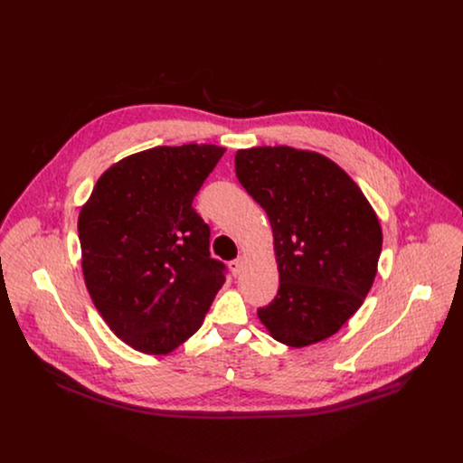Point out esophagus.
<instances>
[{"label": "esophagus", "instance_id": "esophagus-1", "mask_svg": "<svg viewBox=\"0 0 463 463\" xmlns=\"http://www.w3.org/2000/svg\"><path fill=\"white\" fill-rule=\"evenodd\" d=\"M229 268H231L232 275H234V277H238V275L241 273V269H243V258H236V260H232V261L229 263Z\"/></svg>", "mask_w": 463, "mask_h": 463}]
</instances>
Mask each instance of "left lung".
Masks as SVG:
<instances>
[{"instance_id":"1","label":"left lung","mask_w":463,"mask_h":463,"mask_svg":"<svg viewBox=\"0 0 463 463\" xmlns=\"http://www.w3.org/2000/svg\"><path fill=\"white\" fill-rule=\"evenodd\" d=\"M236 177L266 211L279 293L258 309L269 335L304 348L335 335L364 302L383 232L357 183L332 159L291 146L238 150Z\"/></svg>"}]
</instances>
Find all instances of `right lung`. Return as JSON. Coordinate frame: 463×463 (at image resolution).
<instances>
[{"mask_svg": "<svg viewBox=\"0 0 463 463\" xmlns=\"http://www.w3.org/2000/svg\"><path fill=\"white\" fill-rule=\"evenodd\" d=\"M225 148L156 146L109 166L79 214L82 273L111 332L148 355L190 339L225 282L194 195Z\"/></svg>", "mask_w": 463, "mask_h": 463, "instance_id": "1", "label": "right lung"}]
</instances>
